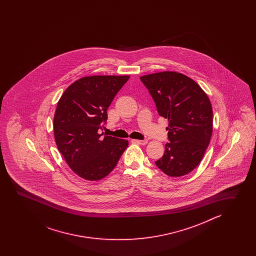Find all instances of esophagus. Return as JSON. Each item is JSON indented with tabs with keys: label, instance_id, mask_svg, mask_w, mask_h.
I'll list each match as a JSON object with an SVG mask.
<instances>
[{
	"label": "esophagus",
	"instance_id": "esophagus-1",
	"mask_svg": "<svg viewBox=\"0 0 256 256\" xmlns=\"http://www.w3.org/2000/svg\"><path fill=\"white\" fill-rule=\"evenodd\" d=\"M134 142L136 144H142V146H144V144H146L147 140L146 139H144V140H134Z\"/></svg>",
	"mask_w": 256,
	"mask_h": 256
}]
</instances>
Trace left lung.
Returning a JSON list of instances; mask_svg holds the SVG:
<instances>
[{"instance_id": "obj_1", "label": "left lung", "mask_w": 256, "mask_h": 256, "mask_svg": "<svg viewBox=\"0 0 256 256\" xmlns=\"http://www.w3.org/2000/svg\"><path fill=\"white\" fill-rule=\"evenodd\" d=\"M156 106L168 119L162 158L156 164L169 176L188 174L200 163L212 134V108L207 94L190 78L173 71L140 78Z\"/></svg>"}]
</instances>
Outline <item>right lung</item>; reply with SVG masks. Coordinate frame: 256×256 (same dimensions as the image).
<instances>
[{"label": "right lung", "instance_id": "obj_1", "mask_svg": "<svg viewBox=\"0 0 256 256\" xmlns=\"http://www.w3.org/2000/svg\"><path fill=\"white\" fill-rule=\"evenodd\" d=\"M129 76H84L61 96L54 116L56 146L66 162L84 180L95 181L109 174L128 141L112 136L100 138L107 110Z\"/></svg>", "mask_w": 256, "mask_h": 256}]
</instances>
